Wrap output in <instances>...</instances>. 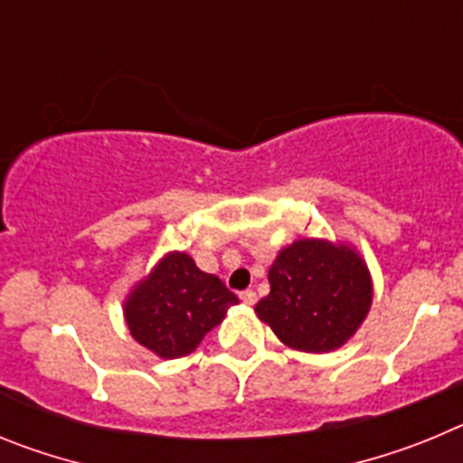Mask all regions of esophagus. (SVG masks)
I'll return each mask as SVG.
<instances>
[{
  "label": "esophagus",
  "instance_id": "34e87169",
  "mask_svg": "<svg viewBox=\"0 0 463 463\" xmlns=\"http://www.w3.org/2000/svg\"><path fill=\"white\" fill-rule=\"evenodd\" d=\"M239 297H241V301H243L245 306H252L257 301V294L252 292V289H245V292H241Z\"/></svg>",
  "mask_w": 463,
  "mask_h": 463
}]
</instances>
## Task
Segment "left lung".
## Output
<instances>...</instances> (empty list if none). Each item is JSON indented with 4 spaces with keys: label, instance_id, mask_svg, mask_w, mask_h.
<instances>
[{
    "label": "left lung",
    "instance_id": "1",
    "mask_svg": "<svg viewBox=\"0 0 463 463\" xmlns=\"http://www.w3.org/2000/svg\"><path fill=\"white\" fill-rule=\"evenodd\" d=\"M271 292L255 306L298 353H334L357 334L373 304V278L354 245L297 239L269 267Z\"/></svg>",
    "mask_w": 463,
    "mask_h": 463
}]
</instances>
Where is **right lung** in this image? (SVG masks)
Instances as JSON below:
<instances>
[{
	"label": "right lung",
	"mask_w": 463,
	"mask_h": 463,
	"mask_svg": "<svg viewBox=\"0 0 463 463\" xmlns=\"http://www.w3.org/2000/svg\"><path fill=\"white\" fill-rule=\"evenodd\" d=\"M239 297L213 273L202 271L187 252H166L122 304L134 341L159 359L194 353L213 326L224 320Z\"/></svg>",
	"instance_id": "add662e5"
}]
</instances>
